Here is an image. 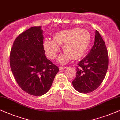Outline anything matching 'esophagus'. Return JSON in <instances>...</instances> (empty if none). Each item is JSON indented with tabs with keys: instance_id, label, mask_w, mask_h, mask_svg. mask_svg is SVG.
Masks as SVG:
<instances>
[{
	"instance_id": "obj_1",
	"label": "esophagus",
	"mask_w": 120,
	"mask_h": 120,
	"mask_svg": "<svg viewBox=\"0 0 120 120\" xmlns=\"http://www.w3.org/2000/svg\"><path fill=\"white\" fill-rule=\"evenodd\" d=\"M67 67H59V70H64V69L66 68Z\"/></svg>"
}]
</instances>
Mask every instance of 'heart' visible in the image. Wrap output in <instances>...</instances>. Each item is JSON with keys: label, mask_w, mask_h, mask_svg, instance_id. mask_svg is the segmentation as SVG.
I'll return each mask as SVG.
<instances>
[{"label": "heart", "mask_w": 120, "mask_h": 120, "mask_svg": "<svg viewBox=\"0 0 120 120\" xmlns=\"http://www.w3.org/2000/svg\"><path fill=\"white\" fill-rule=\"evenodd\" d=\"M91 41V34L86 29L75 28L62 30L53 35V40L45 38L43 47L50 59H55L60 51V45H63L65 53L60 55L58 62L64 64L70 59L78 60L86 52Z\"/></svg>", "instance_id": "obj_1"}]
</instances>
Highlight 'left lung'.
<instances>
[{
  "label": "left lung",
  "instance_id": "obj_1",
  "mask_svg": "<svg viewBox=\"0 0 120 120\" xmlns=\"http://www.w3.org/2000/svg\"><path fill=\"white\" fill-rule=\"evenodd\" d=\"M78 65L76 77L72 82L74 88L80 93L94 91L102 82L108 67L107 47L97 30L93 47Z\"/></svg>",
  "mask_w": 120,
  "mask_h": 120
}]
</instances>
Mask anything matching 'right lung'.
I'll return each mask as SVG.
<instances>
[{"label":"right lung","mask_w":120,"mask_h":120,"mask_svg":"<svg viewBox=\"0 0 120 120\" xmlns=\"http://www.w3.org/2000/svg\"><path fill=\"white\" fill-rule=\"evenodd\" d=\"M41 26L21 34L11 49L10 67L18 85L26 93L41 96L50 90L59 68L45 55Z\"/></svg>","instance_id":"1"}]
</instances>
